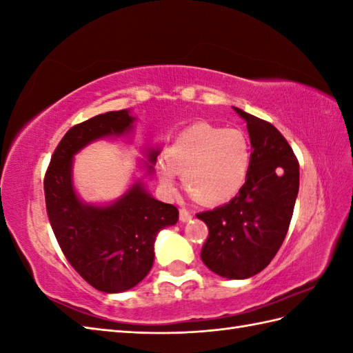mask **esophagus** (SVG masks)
<instances>
[{"mask_svg": "<svg viewBox=\"0 0 353 353\" xmlns=\"http://www.w3.org/2000/svg\"><path fill=\"white\" fill-rule=\"evenodd\" d=\"M179 214H181V221H183V223L191 220V216H192L188 209H183V208L181 209V211H179Z\"/></svg>", "mask_w": 353, "mask_h": 353, "instance_id": "1", "label": "esophagus"}]
</instances>
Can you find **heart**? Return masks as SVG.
I'll return each mask as SVG.
<instances>
[{"label":"heart","instance_id":"heart-1","mask_svg":"<svg viewBox=\"0 0 353 353\" xmlns=\"http://www.w3.org/2000/svg\"><path fill=\"white\" fill-rule=\"evenodd\" d=\"M250 162V144L241 130L197 123L179 133L165 150L159 177L171 190L179 172L191 197L203 205H219L243 188Z\"/></svg>","mask_w":353,"mask_h":353}]
</instances>
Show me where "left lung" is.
<instances>
[{
  "label": "left lung",
  "instance_id": "1",
  "mask_svg": "<svg viewBox=\"0 0 353 353\" xmlns=\"http://www.w3.org/2000/svg\"><path fill=\"white\" fill-rule=\"evenodd\" d=\"M234 109L249 130V174L229 203L197 219L209 229L200 253L205 265L228 279H245L272 262L287 236L299 192V161L273 124Z\"/></svg>",
  "mask_w": 353,
  "mask_h": 353
}]
</instances>
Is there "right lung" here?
<instances>
[{
  "instance_id": "add662e5",
  "label": "right lung",
  "mask_w": 353,
  "mask_h": 353,
  "mask_svg": "<svg viewBox=\"0 0 353 353\" xmlns=\"http://www.w3.org/2000/svg\"><path fill=\"white\" fill-rule=\"evenodd\" d=\"M133 121L129 110H114L71 127L52 153L43 179L48 220L65 258L103 292L130 290L144 279L153 265L157 232L179 220L176 206L150 197L141 183L110 206L85 205L76 196L72 156L94 139L125 133ZM157 154V150H150V162L154 163Z\"/></svg>"
}]
</instances>
